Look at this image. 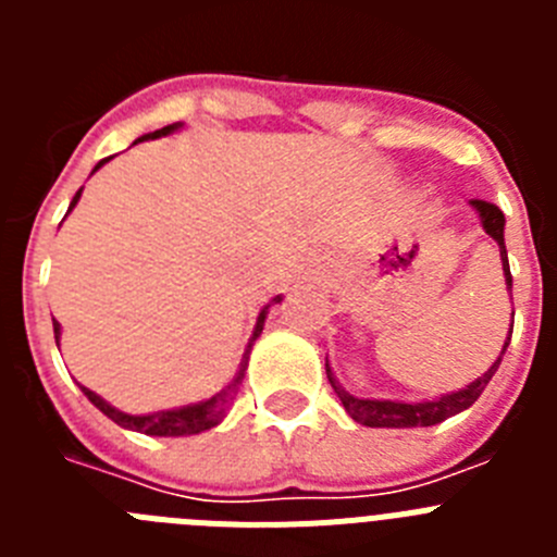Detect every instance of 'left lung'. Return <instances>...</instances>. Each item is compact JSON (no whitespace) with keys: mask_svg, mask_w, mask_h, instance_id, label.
I'll return each instance as SVG.
<instances>
[{"mask_svg":"<svg viewBox=\"0 0 557 557\" xmlns=\"http://www.w3.org/2000/svg\"><path fill=\"white\" fill-rule=\"evenodd\" d=\"M474 211L480 214V223L485 228V234L494 236V243L499 245V256H502V270H505V284L508 289L513 287V275H510V264H508V250H505V214H502L499 206L488 203V200H471ZM510 334L513 329L508 332V339H505V346H502V354L508 351V343H510ZM502 354L496 357L494 366L488 371L482 373L480 379H474L471 385H466L462 391L455 393H446L441 398H432V401H387V398H357L351 393H346L339 387V382L334 379L332 368H329V359H326V376L332 382L334 393L339 396L343 407H346L348 416L362 426H387V430H410V426H435L446 418L457 416V412L469 410L474 405L480 393L485 391V385L491 382V376L496 373L502 362Z\"/></svg>","mask_w":557,"mask_h":557,"instance_id":"8db88e82","label":"left lung"}]
</instances>
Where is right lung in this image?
Returning a JSON list of instances; mask_svg holds the SVG:
<instances>
[{
    "label": "right lung",
    "instance_id": "add662e5",
    "mask_svg": "<svg viewBox=\"0 0 557 557\" xmlns=\"http://www.w3.org/2000/svg\"><path fill=\"white\" fill-rule=\"evenodd\" d=\"M181 122H175V125H166L161 127V131L156 133H147V136H141L139 141L145 139H159V136H170L172 131H178ZM108 159H102L100 164L95 166V172L100 170L102 164H106ZM81 191L77 189V195L72 198V206H69V211L75 209L77 200H81ZM275 301H282V298H275ZM264 318H268V307L259 312V318H256V329H253V337H250L248 343V351L250 346L256 343V337L262 334V326H264ZM55 326V343L58 337H61V323H52ZM248 351H245L243 362H239V371H236L234 382H231L225 391H220L218 396L206 398V401H200V405H189V407H178V410H161V412H150V416H127V412L116 410V407H111L106 401V398L97 396L95 391H88V387H83V393L88 396V401L97 407L100 412H106L108 418H111L113 424L125 426V430H133V432H141V435H156V437H181V435H198V432H206L211 430V426H218L220 421H223L225 416V407H228L231 396L236 393V387H239V382H243L245 376V368H248Z\"/></svg>",
    "mask_w": 557,
    "mask_h": 557
}]
</instances>
